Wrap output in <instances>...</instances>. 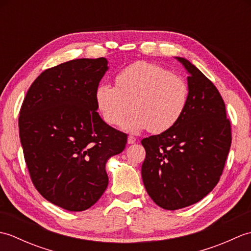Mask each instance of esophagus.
<instances>
[{
	"label": "esophagus",
	"instance_id": "obj_1",
	"mask_svg": "<svg viewBox=\"0 0 251 251\" xmlns=\"http://www.w3.org/2000/svg\"><path fill=\"white\" fill-rule=\"evenodd\" d=\"M137 141L136 138L134 136H128V139H127V142H128V145H132V143H135Z\"/></svg>",
	"mask_w": 251,
	"mask_h": 251
}]
</instances>
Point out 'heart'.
Returning <instances> with one entry per match:
<instances>
[{"mask_svg": "<svg viewBox=\"0 0 251 251\" xmlns=\"http://www.w3.org/2000/svg\"><path fill=\"white\" fill-rule=\"evenodd\" d=\"M116 86L100 84L96 89V105L109 125L122 124L127 131L149 129L161 134L172 128L183 115L189 102L184 79L167 69L148 61L132 63L117 74Z\"/></svg>", "mask_w": 251, "mask_h": 251, "instance_id": "obj_1", "label": "heart"}]
</instances>
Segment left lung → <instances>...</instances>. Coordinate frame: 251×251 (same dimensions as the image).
Returning <instances> with one entry per match:
<instances>
[{"label":"left lung","instance_id":"8db88e82","mask_svg":"<svg viewBox=\"0 0 251 251\" xmlns=\"http://www.w3.org/2000/svg\"><path fill=\"white\" fill-rule=\"evenodd\" d=\"M176 59L189 73L188 105L172 128L141 141L143 184L153 201L167 210L193 205L210 193L232 141L225 101L215 85L189 60Z\"/></svg>","mask_w":251,"mask_h":251}]
</instances>
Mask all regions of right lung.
<instances>
[{"mask_svg": "<svg viewBox=\"0 0 251 251\" xmlns=\"http://www.w3.org/2000/svg\"><path fill=\"white\" fill-rule=\"evenodd\" d=\"M108 60L75 59L47 69L21 105L19 137L32 182L45 200L69 211L92 207L109 183L106 161L127 135L97 112L95 93Z\"/></svg>", "mask_w": 251, "mask_h": 251, "instance_id": "right-lung-1", "label": "right lung"}]
</instances>
